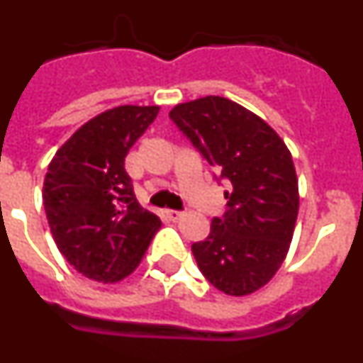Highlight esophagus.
I'll use <instances>...</instances> for the list:
<instances>
[{
  "mask_svg": "<svg viewBox=\"0 0 363 363\" xmlns=\"http://www.w3.org/2000/svg\"><path fill=\"white\" fill-rule=\"evenodd\" d=\"M163 216H165L167 220L176 221V220H179V218L184 216V213H179V211H174V209H165V211H163Z\"/></svg>",
  "mask_w": 363,
  "mask_h": 363,
  "instance_id": "esophagus-1",
  "label": "esophagus"
}]
</instances>
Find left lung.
<instances>
[{"label":"left lung","instance_id":"1","mask_svg":"<svg viewBox=\"0 0 363 363\" xmlns=\"http://www.w3.org/2000/svg\"><path fill=\"white\" fill-rule=\"evenodd\" d=\"M169 118L227 184L225 213L192 243L203 277L221 293L245 296L280 269L298 216L289 149L262 118L220 96L176 105Z\"/></svg>","mask_w":363,"mask_h":363}]
</instances>
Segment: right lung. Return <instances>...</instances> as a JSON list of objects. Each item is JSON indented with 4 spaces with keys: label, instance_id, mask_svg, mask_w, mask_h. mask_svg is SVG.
Instances as JSON below:
<instances>
[{
    "label": "right lung",
    "instance_id": "1",
    "mask_svg": "<svg viewBox=\"0 0 363 363\" xmlns=\"http://www.w3.org/2000/svg\"><path fill=\"white\" fill-rule=\"evenodd\" d=\"M160 107L111 108L86 121L57 150L43 205L57 249L86 278L112 284L136 269L160 218L138 203L125 156Z\"/></svg>",
    "mask_w": 363,
    "mask_h": 363
}]
</instances>
